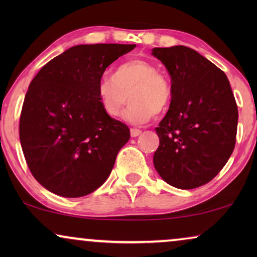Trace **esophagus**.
Segmentation results:
<instances>
[{
  "mask_svg": "<svg viewBox=\"0 0 257 257\" xmlns=\"http://www.w3.org/2000/svg\"><path fill=\"white\" fill-rule=\"evenodd\" d=\"M139 135H142V130L135 128V127L131 128V136L132 137H138Z\"/></svg>",
  "mask_w": 257,
  "mask_h": 257,
  "instance_id": "34e87169",
  "label": "esophagus"
}]
</instances>
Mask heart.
Returning a JSON list of instances; mask_svg holds the SVG:
<instances>
[{
  "label": "heart",
  "instance_id": "b5f03b06",
  "mask_svg": "<svg viewBox=\"0 0 257 257\" xmlns=\"http://www.w3.org/2000/svg\"><path fill=\"white\" fill-rule=\"evenodd\" d=\"M171 82L156 64L135 58L119 64L112 77H103L97 85V98L108 117L115 118L130 99L124 118L133 124L149 121L167 110L172 100Z\"/></svg>",
  "mask_w": 257,
  "mask_h": 257
}]
</instances>
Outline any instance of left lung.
I'll return each mask as SVG.
<instances>
[{
    "mask_svg": "<svg viewBox=\"0 0 257 257\" xmlns=\"http://www.w3.org/2000/svg\"><path fill=\"white\" fill-rule=\"evenodd\" d=\"M171 76L172 100L156 131L159 147L154 167L180 189L206 185L233 153L237 105L229 80L215 64L184 45L154 48Z\"/></svg>",
    "mask_w": 257,
    "mask_h": 257,
    "instance_id": "left-lung-1",
    "label": "left lung"
}]
</instances>
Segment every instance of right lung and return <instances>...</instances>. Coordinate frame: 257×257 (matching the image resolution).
Masks as SVG:
<instances>
[{
	"label": "right lung",
	"mask_w": 257,
	"mask_h": 257,
	"mask_svg": "<svg viewBox=\"0 0 257 257\" xmlns=\"http://www.w3.org/2000/svg\"><path fill=\"white\" fill-rule=\"evenodd\" d=\"M136 44H84L48 62L31 80L20 140L34 178L55 194L79 198L106 181L130 130L108 117L97 85L108 65Z\"/></svg>",
	"instance_id": "right-lung-1"
}]
</instances>
